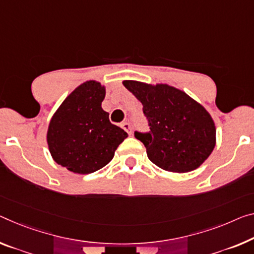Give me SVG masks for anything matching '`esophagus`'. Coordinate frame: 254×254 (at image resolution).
<instances>
[{"label": "esophagus", "instance_id": "34e87169", "mask_svg": "<svg viewBox=\"0 0 254 254\" xmlns=\"http://www.w3.org/2000/svg\"><path fill=\"white\" fill-rule=\"evenodd\" d=\"M120 126H122L123 129L125 131H127L128 134H131V127H130L129 124H128V123H123L122 125H120Z\"/></svg>", "mask_w": 254, "mask_h": 254}]
</instances>
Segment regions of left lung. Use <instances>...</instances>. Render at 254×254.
I'll use <instances>...</instances> for the list:
<instances>
[{"label": "left lung", "mask_w": 254, "mask_h": 254, "mask_svg": "<svg viewBox=\"0 0 254 254\" xmlns=\"http://www.w3.org/2000/svg\"><path fill=\"white\" fill-rule=\"evenodd\" d=\"M140 103L151 131L135 132L147 158L170 173H189L200 167L216 146V126L203 105L168 84L124 80Z\"/></svg>", "instance_id": "obj_1"}]
</instances>
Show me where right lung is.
<instances>
[{"label": "right lung", "mask_w": 254, "mask_h": 254, "mask_svg": "<svg viewBox=\"0 0 254 254\" xmlns=\"http://www.w3.org/2000/svg\"><path fill=\"white\" fill-rule=\"evenodd\" d=\"M105 86L87 80L65 97L50 120L46 142L58 165L75 174L107 166L128 134L112 125L102 109Z\"/></svg>", "instance_id": "obj_1"}]
</instances>
